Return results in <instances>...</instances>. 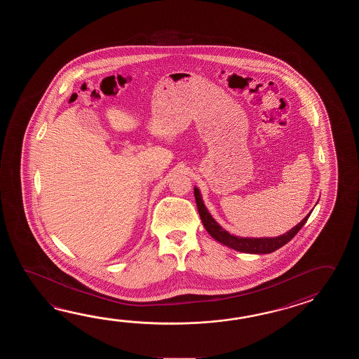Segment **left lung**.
I'll return each instance as SVG.
<instances>
[{
  "label": "left lung",
  "mask_w": 359,
  "mask_h": 359,
  "mask_svg": "<svg viewBox=\"0 0 359 359\" xmlns=\"http://www.w3.org/2000/svg\"><path fill=\"white\" fill-rule=\"evenodd\" d=\"M194 195L196 200V205H198V214L201 222L204 224L206 231L209 232V235L215 238L217 241H219L223 245L235 249L237 252H249V254H268V252H275L277 249H280L281 246L287 244L292 237L298 233L300 229L305 224V222L308 221L311 213L305 217L303 221L297 224L294 229H291L289 232L283 233L281 236L277 237H262V238H250V237H237L229 233L227 231L222 229L221 226L214 221L212 215L208 212L201 195L198 192V189H194Z\"/></svg>",
  "instance_id": "obj_1"
}]
</instances>
